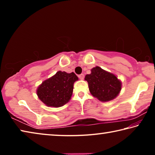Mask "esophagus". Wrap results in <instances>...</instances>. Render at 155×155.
<instances>
[{"mask_svg": "<svg viewBox=\"0 0 155 155\" xmlns=\"http://www.w3.org/2000/svg\"><path fill=\"white\" fill-rule=\"evenodd\" d=\"M78 78H79L81 80H83V78H84V74H80V75H78Z\"/></svg>", "mask_w": 155, "mask_h": 155, "instance_id": "34e87169", "label": "esophagus"}]
</instances>
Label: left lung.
<instances>
[{"mask_svg":"<svg viewBox=\"0 0 155 155\" xmlns=\"http://www.w3.org/2000/svg\"><path fill=\"white\" fill-rule=\"evenodd\" d=\"M85 80L93 96L102 102L110 101L116 98L122 88V83L115 75L96 66L91 70Z\"/></svg>","mask_w":155,"mask_h":155,"instance_id":"obj_1","label":"left lung"}]
</instances>
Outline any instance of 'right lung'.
<instances>
[{
  "mask_svg": "<svg viewBox=\"0 0 155 155\" xmlns=\"http://www.w3.org/2000/svg\"><path fill=\"white\" fill-rule=\"evenodd\" d=\"M78 80L74 72L58 71L52 77L43 81L37 90L41 102L48 107H59L71 98L74 83Z\"/></svg>",
  "mask_w": 155,
  "mask_h": 155,
  "instance_id": "add662e5",
  "label": "right lung"
}]
</instances>
